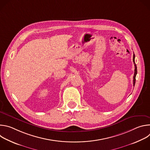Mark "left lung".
<instances>
[{
  "label": "left lung",
  "instance_id": "obj_1",
  "mask_svg": "<svg viewBox=\"0 0 150 150\" xmlns=\"http://www.w3.org/2000/svg\"><path fill=\"white\" fill-rule=\"evenodd\" d=\"M133 61H134V63L135 65V72H134V79H133V84L134 86H135V81H136V75L137 74V65L135 63V54H134V56H133Z\"/></svg>",
  "mask_w": 150,
  "mask_h": 150
}]
</instances>
